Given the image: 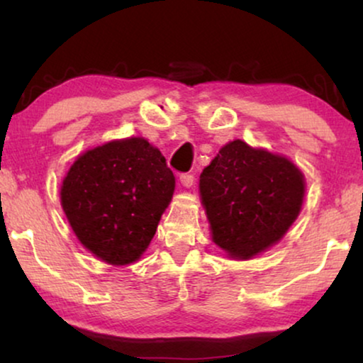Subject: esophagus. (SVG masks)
<instances>
[{
    "instance_id": "esophagus-1",
    "label": "esophagus",
    "mask_w": 363,
    "mask_h": 363,
    "mask_svg": "<svg viewBox=\"0 0 363 363\" xmlns=\"http://www.w3.org/2000/svg\"><path fill=\"white\" fill-rule=\"evenodd\" d=\"M180 182L185 188H190L195 183V175L193 173H183V175H180Z\"/></svg>"
}]
</instances>
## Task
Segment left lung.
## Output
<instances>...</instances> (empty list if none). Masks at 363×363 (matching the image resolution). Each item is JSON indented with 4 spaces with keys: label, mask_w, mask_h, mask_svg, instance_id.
I'll list each match as a JSON object with an SVG mask.
<instances>
[{
    "label": "left lung",
    "mask_w": 363,
    "mask_h": 363,
    "mask_svg": "<svg viewBox=\"0 0 363 363\" xmlns=\"http://www.w3.org/2000/svg\"><path fill=\"white\" fill-rule=\"evenodd\" d=\"M306 193L302 172L286 157L233 140L200 175L213 241L236 259H251L286 235Z\"/></svg>",
    "instance_id": "left-lung-1"
}]
</instances>
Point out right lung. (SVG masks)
<instances>
[{
  "label": "right lung",
  "instance_id": "add662e5",
  "mask_svg": "<svg viewBox=\"0 0 363 363\" xmlns=\"http://www.w3.org/2000/svg\"><path fill=\"white\" fill-rule=\"evenodd\" d=\"M175 177L145 138L112 140L76 158L61 186V205L82 246L125 266L140 259L170 205Z\"/></svg>",
  "mask_w": 363,
  "mask_h": 363
}]
</instances>
